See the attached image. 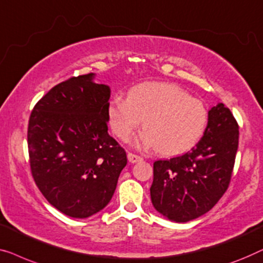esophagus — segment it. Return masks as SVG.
Here are the masks:
<instances>
[{
  "label": "esophagus",
  "mask_w": 263,
  "mask_h": 263,
  "mask_svg": "<svg viewBox=\"0 0 263 263\" xmlns=\"http://www.w3.org/2000/svg\"><path fill=\"white\" fill-rule=\"evenodd\" d=\"M127 158H128V161L131 162V163H137V162L142 161V157L138 156V155L132 154V153H128L127 154Z\"/></svg>",
  "instance_id": "esophagus-1"
}]
</instances>
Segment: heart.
<instances>
[{
  "label": "heart",
  "mask_w": 263,
  "mask_h": 263,
  "mask_svg": "<svg viewBox=\"0 0 263 263\" xmlns=\"http://www.w3.org/2000/svg\"><path fill=\"white\" fill-rule=\"evenodd\" d=\"M107 117L114 135L123 140L130 138L144 120L145 132L140 136V144L156 147L163 156L192 149L207 124L204 103L176 84L165 82H144L131 88L127 99L116 96Z\"/></svg>",
  "instance_id": "obj_1"
}]
</instances>
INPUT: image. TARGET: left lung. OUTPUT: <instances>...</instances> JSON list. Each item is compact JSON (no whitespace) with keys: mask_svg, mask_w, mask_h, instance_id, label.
<instances>
[{"mask_svg":"<svg viewBox=\"0 0 263 263\" xmlns=\"http://www.w3.org/2000/svg\"><path fill=\"white\" fill-rule=\"evenodd\" d=\"M204 136L182 156L154 163L151 202L169 220L186 223L202 216L230 183L238 147V125L231 110L218 103L209 110Z\"/></svg>","mask_w":263,"mask_h":263,"instance_id":"obj_1","label":"left lung"}]
</instances>
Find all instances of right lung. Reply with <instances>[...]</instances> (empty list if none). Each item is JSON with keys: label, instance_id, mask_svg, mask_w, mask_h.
Wrapping results in <instances>:
<instances>
[{"label": "right lung", "instance_id": "add662e5", "mask_svg": "<svg viewBox=\"0 0 263 263\" xmlns=\"http://www.w3.org/2000/svg\"><path fill=\"white\" fill-rule=\"evenodd\" d=\"M95 73L64 81L36 102L28 123L32 176L46 200L72 218L108 205L126 153L108 135L110 88Z\"/></svg>", "mask_w": 263, "mask_h": 263}]
</instances>
